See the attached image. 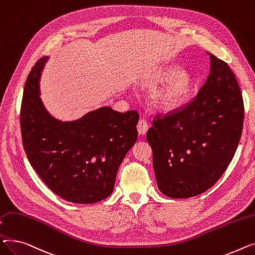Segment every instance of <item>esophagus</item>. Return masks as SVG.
I'll list each match as a JSON object with an SVG mask.
<instances>
[{"label":"esophagus","mask_w":255,"mask_h":255,"mask_svg":"<svg viewBox=\"0 0 255 255\" xmlns=\"http://www.w3.org/2000/svg\"><path fill=\"white\" fill-rule=\"evenodd\" d=\"M148 124L147 122L145 121V119H140V121L138 122V125H137V129L139 131L140 134H145L148 130Z\"/></svg>","instance_id":"esophagus-1"}]
</instances>
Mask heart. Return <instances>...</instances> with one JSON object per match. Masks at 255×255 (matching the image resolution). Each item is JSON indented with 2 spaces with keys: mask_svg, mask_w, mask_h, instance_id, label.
<instances>
[{
  "mask_svg": "<svg viewBox=\"0 0 255 255\" xmlns=\"http://www.w3.org/2000/svg\"><path fill=\"white\" fill-rule=\"evenodd\" d=\"M153 81L156 84L166 82L154 94L153 103L158 110L167 113L181 108L190 99L194 89V81L190 75L180 72L175 67L157 71Z\"/></svg>",
  "mask_w": 255,
  "mask_h": 255,
  "instance_id": "heart-1",
  "label": "heart"
}]
</instances>
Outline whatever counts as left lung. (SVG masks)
I'll return each instance as SVG.
<instances>
[{"label":"left lung","mask_w":255,"mask_h":255,"mask_svg":"<svg viewBox=\"0 0 255 255\" xmlns=\"http://www.w3.org/2000/svg\"><path fill=\"white\" fill-rule=\"evenodd\" d=\"M208 54L210 74L197 97L172 113L157 114L146 134L157 186L169 198L187 199L213 186L242 134L240 86L227 63Z\"/></svg>","instance_id":"left-lung-1"}]
</instances>
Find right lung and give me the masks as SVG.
I'll use <instances>...</instances> for the list:
<instances>
[{
    "label": "right lung",
    "instance_id": "1",
    "mask_svg": "<svg viewBox=\"0 0 255 255\" xmlns=\"http://www.w3.org/2000/svg\"><path fill=\"white\" fill-rule=\"evenodd\" d=\"M41 57L25 81L20 128L26 156L42 181L64 200L94 204L113 191L117 170L137 141L139 113L102 107L62 123L44 108L39 79Z\"/></svg>",
    "mask_w": 255,
    "mask_h": 255
}]
</instances>
